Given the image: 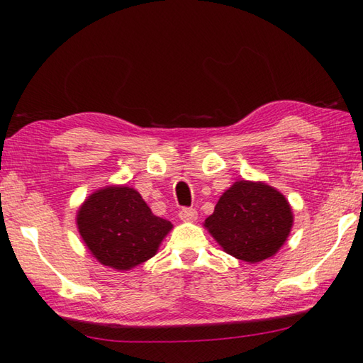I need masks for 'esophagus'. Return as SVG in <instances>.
<instances>
[{
    "mask_svg": "<svg viewBox=\"0 0 363 363\" xmlns=\"http://www.w3.org/2000/svg\"><path fill=\"white\" fill-rule=\"evenodd\" d=\"M179 218L184 223H195L196 218H199V213L194 208H182L179 211Z\"/></svg>",
    "mask_w": 363,
    "mask_h": 363,
    "instance_id": "esophagus-1",
    "label": "esophagus"
}]
</instances>
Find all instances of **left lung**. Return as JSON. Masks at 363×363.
<instances>
[{"label": "left lung", "mask_w": 363, "mask_h": 363, "mask_svg": "<svg viewBox=\"0 0 363 363\" xmlns=\"http://www.w3.org/2000/svg\"><path fill=\"white\" fill-rule=\"evenodd\" d=\"M293 220L284 194L262 181L242 179L219 196L203 225L227 255L256 264L279 253Z\"/></svg>", "instance_id": "8db88e82"}]
</instances>
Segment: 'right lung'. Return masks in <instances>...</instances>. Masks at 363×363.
I'll list each match as a JSON object with an SVG mask.
<instances>
[{
  "mask_svg": "<svg viewBox=\"0 0 363 363\" xmlns=\"http://www.w3.org/2000/svg\"><path fill=\"white\" fill-rule=\"evenodd\" d=\"M77 227L94 259L121 272L155 256L173 224L155 216L136 189L120 184L91 194L78 208Z\"/></svg>",
  "mask_w": 363,
  "mask_h": 363,
  "instance_id": "1",
  "label": "right lung"
}]
</instances>
